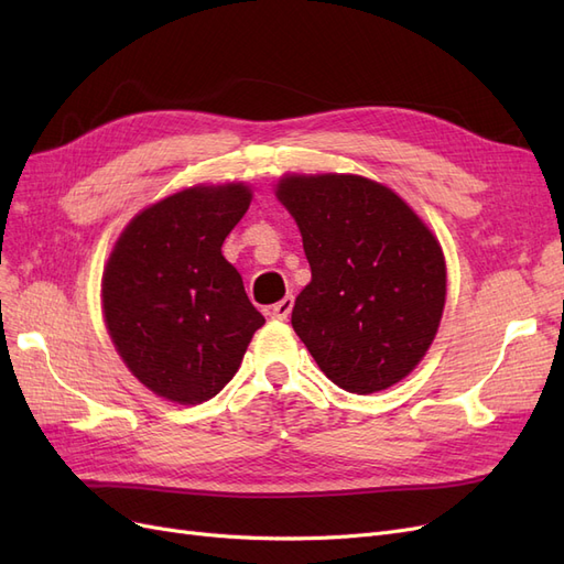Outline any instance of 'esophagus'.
<instances>
[{
	"label": "esophagus",
	"instance_id": "esophagus-1",
	"mask_svg": "<svg viewBox=\"0 0 564 564\" xmlns=\"http://www.w3.org/2000/svg\"><path fill=\"white\" fill-rule=\"evenodd\" d=\"M292 308H294V296H284L280 303L270 305L268 315H270L272 319H286L289 313H292Z\"/></svg>",
	"mask_w": 564,
	"mask_h": 564
}]
</instances>
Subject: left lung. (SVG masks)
<instances>
[{"label":"left lung","mask_w":564,"mask_h":564,"mask_svg":"<svg viewBox=\"0 0 564 564\" xmlns=\"http://www.w3.org/2000/svg\"><path fill=\"white\" fill-rule=\"evenodd\" d=\"M313 280L292 327L338 388L369 395L402 381L431 348L447 296L440 242L390 187L352 174L284 176Z\"/></svg>","instance_id":"left-lung-1"}]
</instances>
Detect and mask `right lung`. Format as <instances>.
Returning <instances> with one entry per match:
<instances>
[{
	"label": "right lung",
	"mask_w": 564,
	"mask_h": 564,
	"mask_svg": "<svg viewBox=\"0 0 564 564\" xmlns=\"http://www.w3.org/2000/svg\"><path fill=\"white\" fill-rule=\"evenodd\" d=\"M249 204L245 183L185 187L133 216L110 253V338L133 377L164 400L218 395L265 324L220 253Z\"/></svg>",
	"instance_id": "add662e5"
}]
</instances>
